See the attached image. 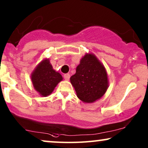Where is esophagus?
I'll list each match as a JSON object with an SVG mask.
<instances>
[{"instance_id":"esophagus-1","label":"esophagus","mask_w":148,"mask_h":148,"mask_svg":"<svg viewBox=\"0 0 148 148\" xmlns=\"http://www.w3.org/2000/svg\"><path fill=\"white\" fill-rule=\"evenodd\" d=\"M63 77H64V79L65 80H69L70 79V75L69 74V73H66V74H64V75H63Z\"/></svg>"}]
</instances>
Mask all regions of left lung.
<instances>
[{
    "label": "left lung",
    "instance_id": "left-lung-1",
    "mask_svg": "<svg viewBox=\"0 0 148 148\" xmlns=\"http://www.w3.org/2000/svg\"><path fill=\"white\" fill-rule=\"evenodd\" d=\"M71 83L81 100L92 103L100 99L108 88V76L104 66L94 54H87L77 66Z\"/></svg>",
    "mask_w": 148,
    "mask_h": 148
}]
</instances>
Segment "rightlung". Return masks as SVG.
I'll return each instance as SVG.
<instances>
[{"label":"right lung","instance_id":"right-lung-1","mask_svg":"<svg viewBox=\"0 0 148 148\" xmlns=\"http://www.w3.org/2000/svg\"><path fill=\"white\" fill-rule=\"evenodd\" d=\"M62 79L61 75L52 69L48 59L42 60L32 74L34 88L42 96L51 94Z\"/></svg>","mask_w":148,"mask_h":148}]
</instances>
